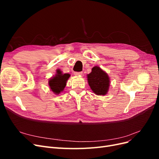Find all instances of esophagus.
I'll use <instances>...</instances> for the list:
<instances>
[{"instance_id": "obj_1", "label": "esophagus", "mask_w": 159, "mask_h": 159, "mask_svg": "<svg viewBox=\"0 0 159 159\" xmlns=\"http://www.w3.org/2000/svg\"><path fill=\"white\" fill-rule=\"evenodd\" d=\"M74 74L75 75H80L82 74V72L81 71H74Z\"/></svg>"}]
</instances>
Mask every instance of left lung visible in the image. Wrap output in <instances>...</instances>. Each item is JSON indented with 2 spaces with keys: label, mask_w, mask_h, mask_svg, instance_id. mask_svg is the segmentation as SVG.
<instances>
[{
  "label": "left lung",
  "mask_w": 159,
  "mask_h": 159,
  "mask_svg": "<svg viewBox=\"0 0 159 159\" xmlns=\"http://www.w3.org/2000/svg\"><path fill=\"white\" fill-rule=\"evenodd\" d=\"M88 84L93 92L98 95H104L107 93L109 86L108 75L98 66H95L88 75Z\"/></svg>",
  "instance_id": "1"
}]
</instances>
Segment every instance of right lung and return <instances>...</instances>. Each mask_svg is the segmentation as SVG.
I'll use <instances>...</instances> for the list:
<instances>
[{
	"instance_id": "right-lung-1",
	"label": "right lung",
	"mask_w": 159,
	"mask_h": 159,
	"mask_svg": "<svg viewBox=\"0 0 159 159\" xmlns=\"http://www.w3.org/2000/svg\"><path fill=\"white\" fill-rule=\"evenodd\" d=\"M70 76V74H63L60 70H57L56 75L49 80V85L51 90L54 93L59 94L66 87V81Z\"/></svg>"
}]
</instances>
